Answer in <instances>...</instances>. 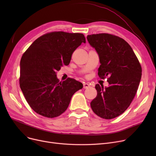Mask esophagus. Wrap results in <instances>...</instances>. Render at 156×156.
<instances>
[{
	"label": "esophagus",
	"instance_id": "obj_1",
	"mask_svg": "<svg viewBox=\"0 0 156 156\" xmlns=\"http://www.w3.org/2000/svg\"><path fill=\"white\" fill-rule=\"evenodd\" d=\"M90 87V85L88 83H83V88H89Z\"/></svg>",
	"mask_w": 156,
	"mask_h": 156
}]
</instances>
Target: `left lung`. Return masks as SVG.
<instances>
[{
	"instance_id": "left-lung-1",
	"label": "left lung",
	"mask_w": 156,
	"mask_h": 156,
	"mask_svg": "<svg viewBox=\"0 0 156 156\" xmlns=\"http://www.w3.org/2000/svg\"><path fill=\"white\" fill-rule=\"evenodd\" d=\"M101 62L98 75L108 78L109 86L97 84V95L91 102L98 116L111 119L123 113L133 101L142 76V67L132 48L121 37L109 34L87 36Z\"/></svg>"
}]
</instances>
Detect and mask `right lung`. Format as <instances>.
Masks as SVG:
<instances>
[{
	"mask_svg": "<svg viewBox=\"0 0 156 156\" xmlns=\"http://www.w3.org/2000/svg\"><path fill=\"white\" fill-rule=\"evenodd\" d=\"M82 42H86L82 34L52 31L35 40L23 54L20 88L31 108L40 115L58 117L67 109L73 95L83 88L73 78L62 82L56 77Z\"/></svg>",
	"mask_w": 156,
	"mask_h": 156,
	"instance_id": "right-lung-1",
	"label": "right lung"
}]
</instances>
